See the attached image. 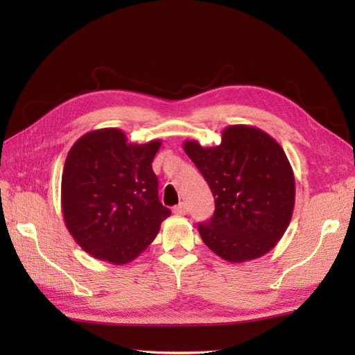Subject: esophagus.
I'll list each match as a JSON object with an SVG mask.
<instances>
[{"label": "esophagus", "instance_id": "34e87169", "mask_svg": "<svg viewBox=\"0 0 355 355\" xmlns=\"http://www.w3.org/2000/svg\"><path fill=\"white\" fill-rule=\"evenodd\" d=\"M173 213H175V214H179V216H184V214H187V213H188L187 204H185V202H180V204H178V206H175V207H173Z\"/></svg>", "mask_w": 355, "mask_h": 355}]
</instances>
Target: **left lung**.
Segmentation results:
<instances>
[{
  "instance_id": "8db88e82",
  "label": "left lung",
  "mask_w": 355,
  "mask_h": 355,
  "mask_svg": "<svg viewBox=\"0 0 355 355\" xmlns=\"http://www.w3.org/2000/svg\"><path fill=\"white\" fill-rule=\"evenodd\" d=\"M214 197V213L198 223L201 239L222 259L240 263L271 252L295 207L292 166L274 137L257 127L235 124L216 146L185 141Z\"/></svg>"
}]
</instances>
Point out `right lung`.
<instances>
[{"instance_id": "add662e5", "label": "right lung", "mask_w": 355, "mask_h": 355, "mask_svg": "<svg viewBox=\"0 0 355 355\" xmlns=\"http://www.w3.org/2000/svg\"><path fill=\"white\" fill-rule=\"evenodd\" d=\"M159 146V139L132 144L120 128L108 127L85 133L69 149L62 173L63 220L96 259L132 262L170 216L153 171Z\"/></svg>"}]
</instances>
